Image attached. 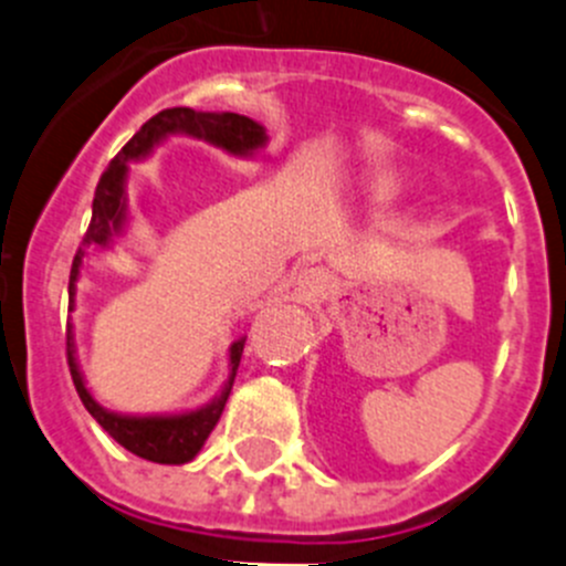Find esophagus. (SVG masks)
I'll return each mask as SVG.
<instances>
[{"label":"esophagus","mask_w":566,"mask_h":566,"mask_svg":"<svg viewBox=\"0 0 566 566\" xmlns=\"http://www.w3.org/2000/svg\"><path fill=\"white\" fill-rule=\"evenodd\" d=\"M326 287H329V276H326L321 268H310V271H301L298 279H295V301L301 304H315V301L324 298Z\"/></svg>","instance_id":"obj_1"}]
</instances>
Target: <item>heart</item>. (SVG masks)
<instances>
[{
    "mask_svg": "<svg viewBox=\"0 0 566 566\" xmlns=\"http://www.w3.org/2000/svg\"><path fill=\"white\" fill-rule=\"evenodd\" d=\"M366 192L371 195V198H390V195L399 192V184L394 181L390 176H382V172H374V176L366 178Z\"/></svg>",
    "mask_w": 566,
    "mask_h": 566,
    "instance_id": "b5f03b06",
    "label": "heart"
}]
</instances>
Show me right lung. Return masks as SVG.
Returning a JSON list of instances; mask_svg holds the SVG:
<instances>
[{"label":"right lung","instance_id":"right-lung-1","mask_svg":"<svg viewBox=\"0 0 566 566\" xmlns=\"http://www.w3.org/2000/svg\"><path fill=\"white\" fill-rule=\"evenodd\" d=\"M170 136L200 139L234 158H253L259 150H265L268 145V130L256 119L231 114V111L167 108L153 116V119H147L136 130L134 139L116 153L114 161L108 164V170L99 178L92 203V223H88L86 237H83V248H77L72 273H69V313L75 310L83 262L92 256V251H114V245L123 240L125 229H128V164L147 161L156 153V147H161ZM242 348H245V337H237L229 346V377H226L223 388H220V394L211 402L200 405L195 410H181V413H116V410L103 408L92 396V390L86 388V377H83L81 363H77L72 324L66 329V357L72 382H75L77 396H81V402L86 405L88 413L94 416V421L119 447H125L134 455L153 463H170V467L192 461L206 443V438H209V432L220 421L226 399L231 394V385H234L237 368H240Z\"/></svg>","mask_w":566,"mask_h":566}]
</instances>
